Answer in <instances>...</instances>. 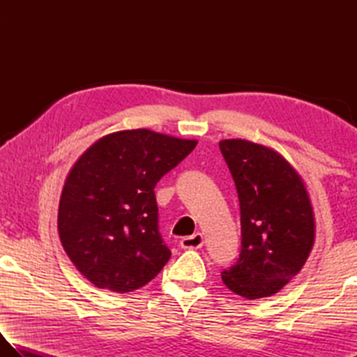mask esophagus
<instances>
[{
    "instance_id": "obj_1",
    "label": "esophagus",
    "mask_w": 357,
    "mask_h": 357,
    "mask_svg": "<svg viewBox=\"0 0 357 357\" xmlns=\"http://www.w3.org/2000/svg\"><path fill=\"white\" fill-rule=\"evenodd\" d=\"M204 245V238L201 233H195L192 236H185L181 239V247L185 250H193V248H201Z\"/></svg>"
}]
</instances>
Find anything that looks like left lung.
Segmentation results:
<instances>
[{"label":"left lung","instance_id":"8db88e82","mask_svg":"<svg viewBox=\"0 0 357 357\" xmlns=\"http://www.w3.org/2000/svg\"><path fill=\"white\" fill-rule=\"evenodd\" d=\"M219 149L238 190L242 236L239 259L222 271V282L245 299L268 298L312 252V201L301 174L276 150L247 139H222Z\"/></svg>","mask_w":357,"mask_h":357}]
</instances>
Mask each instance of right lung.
Returning a JSON list of instances; mask_svg holds the SVG:
<instances>
[{
    "label": "right lung",
    "mask_w": 357,
    "mask_h": 357,
    "mask_svg": "<svg viewBox=\"0 0 357 357\" xmlns=\"http://www.w3.org/2000/svg\"><path fill=\"white\" fill-rule=\"evenodd\" d=\"M149 128L102 136L73 164L58 208V231L75 267L98 288L135 291L172 252L158 230L155 185L196 147Z\"/></svg>",
    "instance_id": "add662e5"
}]
</instances>
